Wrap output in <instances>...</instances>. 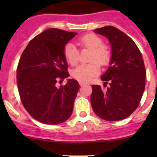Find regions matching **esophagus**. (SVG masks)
<instances>
[{"label":"esophagus","instance_id":"34e87169","mask_svg":"<svg viewBox=\"0 0 157 157\" xmlns=\"http://www.w3.org/2000/svg\"><path fill=\"white\" fill-rule=\"evenodd\" d=\"M79 83H80V85L81 86H84V85H86V83H83V82H79Z\"/></svg>","mask_w":157,"mask_h":157}]
</instances>
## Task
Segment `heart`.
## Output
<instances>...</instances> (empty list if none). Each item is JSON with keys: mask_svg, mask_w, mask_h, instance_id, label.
I'll return each instance as SVG.
<instances>
[{"mask_svg": "<svg viewBox=\"0 0 157 157\" xmlns=\"http://www.w3.org/2000/svg\"><path fill=\"white\" fill-rule=\"evenodd\" d=\"M77 42L83 48L91 50L89 56V64L80 65L71 71V75L80 82H89L100 73V64L107 66L112 59V50L100 36L94 33H88L80 36ZM64 55L71 65L74 66L79 61V52L72 43L66 44L64 48Z\"/></svg>", "mask_w": 157, "mask_h": 157, "instance_id": "heart-1", "label": "heart"}]
</instances>
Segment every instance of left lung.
I'll return each instance as SVG.
<instances>
[{"instance_id": "left-lung-1", "label": "left lung", "mask_w": 157, "mask_h": 157, "mask_svg": "<svg viewBox=\"0 0 157 157\" xmlns=\"http://www.w3.org/2000/svg\"><path fill=\"white\" fill-rule=\"evenodd\" d=\"M105 36L112 46L110 67L101 77L110 87L92 86V108L99 118L119 121L131 115L140 104L145 88L146 70L141 53L135 42L120 29L112 26L94 30Z\"/></svg>"}]
</instances>
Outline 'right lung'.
<instances>
[{"label":"right lung","mask_w":157,"mask_h":157,"mask_svg":"<svg viewBox=\"0 0 157 157\" xmlns=\"http://www.w3.org/2000/svg\"><path fill=\"white\" fill-rule=\"evenodd\" d=\"M76 35L55 28L45 30L30 41L19 61L17 81L22 103L44 124H60L72 114L78 82L70 79L59 88L56 83L69 77L64 48Z\"/></svg>","instance_id":"1"}]
</instances>
